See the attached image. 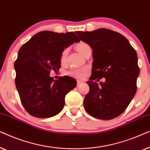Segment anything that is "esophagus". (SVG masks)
I'll use <instances>...</instances> for the list:
<instances>
[{"label":"esophagus","instance_id":"34e87169","mask_svg":"<svg viewBox=\"0 0 150 150\" xmlns=\"http://www.w3.org/2000/svg\"><path fill=\"white\" fill-rule=\"evenodd\" d=\"M83 82L81 81H80V80H78V81H77V86L81 85V84H83Z\"/></svg>","mask_w":150,"mask_h":150}]
</instances>
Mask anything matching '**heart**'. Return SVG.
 <instances>
[{
  "label": "heart",
  "mask_w": 150,
  "mask_h": 150,
  "mask_svg": "<svg viewBox=\"0 0 150 150\" xmlns=\"http://www.w3.org/2000/svg\"><path fill=\"white\" fill-rule=\"evenodd\" d=\"M90 48V46L87 44L85 42H80L79 44L76 45V49L79 53H81L82 55H84L87 49ZM67 53H68V49L65 48L63 50L62 53L61 55V62H64L66 59ZM87 72V68L83 69H71L67 72V75L70 76L71 77L77 78V79H83L86 76Z\"/></svg>",
  "instance_id": "obj_1"
}]
</instances>
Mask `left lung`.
I'll return each mask as SVG.
<instances>
[{"mask_svg":"<svg viewBox=\"0 0 150 150\" xmlns=\"http://www.w3.org/2000/svg\"><path fill=\"white\" fill-rule=\"evenodd\" d=\"M81 41L93 50L92 74L87 83L89 91L84 99L88 113L100 120H109L120 115L137 91L139 75L136 51L122 34L106 28L76 31ZM104 77L98 84L94 79Z\"/></svg>","mask_w":150,"mask_h":150,"instance_id":"obj_1","label":"left lung"}]
</instances>
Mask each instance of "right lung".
<instances>
[{
    "label": "right lung",
    "mask_w": 150,
    "mask_h": 150,
    "mask_svg": "<svg viewBox=\"0 0 150 150\" xmlns=\"http://www.w3.org/2000/svg\"><path fill=\"white\" fill-rule=\"evenodd\" d=\"M80 41L74 32L44 30L20 48L14 63L16 86L22 105L30 115L48 118L63 110L65 96L76 87V81L67 76L54 80L50 73L61 67L63 50Z\"/></svg>",
    "instance_id": "1"
}]
</instances>
